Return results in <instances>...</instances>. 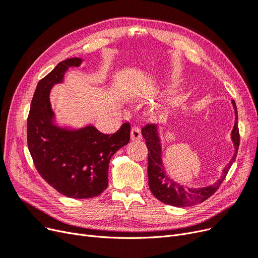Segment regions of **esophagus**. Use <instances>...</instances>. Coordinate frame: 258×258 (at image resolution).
<instances>
[{
	"mask_svg": "<svg viewBox=\"0 0 258 258\" xmlns=\"http://www.w3.org/2000/svg\"><path fill=\"white\" fill-rule=\"evenodd\" d=\"M131 139L134 140V141H140V140L142 139L141 129L138 126H134L131 128Z\"/></svg>",
	"mask_w": 258,
	"mask_h": 258,
	"instance_id": "obj_1",
	"label": "esophagus"
}]
</instances>
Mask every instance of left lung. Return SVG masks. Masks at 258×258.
I'll use <instances>...</instances> for the list:
<instances>
[{
  "label": "left lung",
  "instance_id": "1",
  "mask_svg": "<svg viewBox=\"0 0 258 258\" xmlns=\"http://www.w3.org/2000/svg\"><path fill=\"white\" fill-rule=\"evenodd\" d=\"M232 103L236 111V122L235 127H233V130L231 132V139L236 147V153L233 155L230 162L224 168L223 174L220 177V179H218L214 185L204 187V188H186L183 185L176 184L168 175H166L165 169H163L161 161V146L157 134V128L155 127V124L152 123H147L142 128V136L145 139V143L148 150V185H150L151 191L158 200H160L166 205L178 208L196 206L212 196V195L218 189V187L222 185L232 165V162L236 160L240 144V135L238 128V111L235 101H232Z\"/></svg>",
  "mask_w": 258,
  "mask_h": 258
}]
</instances>
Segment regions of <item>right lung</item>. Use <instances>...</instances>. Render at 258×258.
<instances>
[{
    "instance_id": "add662e5",
    "label": "right lung",
    "mask_w": 258,
    "mask_h": 258,
    "mask_svg": "<svg viewBox=\"0 0 258 258\" xmlns=\"http://www.w3.org/2000/svg\"><path fill=\"white\" fill-rule=\"evenodd\" d=\"M81 63L80 58L67 59L38 82L27 126L28 147L37 172L60 194L74 199L97 197L106 189L112 156L130 140L129 122L112 135L92 126L70 131L52 123L50 89L62 82L70 67Z\"/></svg>"
}]
</instances>
